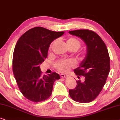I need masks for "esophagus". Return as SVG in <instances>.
Instances as JSON below:
<instances>
[{"label":"esophagus","mask_w":120,"mask_h":120,"mask_svg":"<svg viewBox=\"0 0 120 120\" xmlns=\"http://www.w3.org/2000/svg\"><path fill=\"white\" fill-rule=\"evenodd\" d=\"M60 76H61V77H63V78H66L68 77V75H65V74H61L60 75Z\"/></svg>","instance_id":"esophagus-1"}]
</instances>
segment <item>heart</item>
<instances>
[{
  "label": "heart",
  "mask_w": 120,
  "mask_h": 120,
  "mask_svg": "<svg viewBox=\"0 0 120 120\" xmlns=\"http://www.w3.org/2000/svg\"><path fill=\"white\" fill-rule=\"evenodd\" d=\"M56 43V41H54L50 44L49 49L52 48V46ZM66 45L68 48H75L76 50L80 47L81 42L77 38L74 37H68L66 40ZM75 62L72 60H61L57 61L55 66L59 71L61 72H68L70 68L75 66Z\"/></svg>",
  "instance_id": "b5f03b06"
}]
</instances>
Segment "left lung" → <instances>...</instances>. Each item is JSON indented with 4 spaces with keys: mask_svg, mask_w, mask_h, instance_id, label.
Here are the masks:
<instances>
[{
    "mask_svg": "<svg viewBox=\"0 0 120 120\" xmlns=\"http://www.w3.org/2000/svg\"><path fill=\"white\" fill-rule=\"evenodd\" d=\"M70 34L81 38L87 46V54L79 68L74 70L76 75L86 78L83 82L76 81L75 89L69 94L75 101L89 103L95 99L106 83L110 72V57L108 49L101 38L88 30L69 31Z\"/></svg>",
    "mask_w": 120,
    "mask_h": 120,
    "instance_id": "left-lung-1",
    "label": "left lung"
}]
</instances>
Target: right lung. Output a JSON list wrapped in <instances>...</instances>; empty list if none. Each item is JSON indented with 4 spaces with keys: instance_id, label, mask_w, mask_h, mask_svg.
Here are the masks:
<instances>
[{
    "instance_id": "add662e5",
    "label": "right lung",
    "mask_w": 120,
    "mask_h": 120,
    "mask_svg": "<svg viewBox=\"0 0 120 120\" xmlns=\"http://www.w3.org/2000/svg\"><path fill=\"white\" fill-rule=\"evenodd\" d=\"M64 33L36 27L17 41L13 55V72L20 92L27 99L44 101L52 94L54 82L60 77L56 72L41 76L39 64L47 58L52 41Z\"/></svg>"
}]
</instances>
